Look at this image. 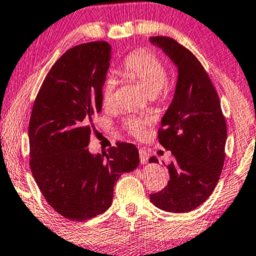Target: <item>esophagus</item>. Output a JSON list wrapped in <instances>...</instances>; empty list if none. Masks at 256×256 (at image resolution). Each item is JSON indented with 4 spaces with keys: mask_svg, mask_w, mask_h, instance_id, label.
I'll return each mask as SVG.
<instances>
[{
    "mask_svg": "<svg viewBox=\"0 0 256 256\" xmlns=\"http://www.w3.org/2000/svg\"><path fill=\"white\" fill-rule=\"evenodd\" d=\"M139 156H140V162H142V164H146L147 161H148V154H147L146 150H140Z\"/></svg>",
    "mask_w": 256,
    "mask_h": 256,
    "instance_id": "obj_1",
    "label": "esophagus"
}]
</instances>
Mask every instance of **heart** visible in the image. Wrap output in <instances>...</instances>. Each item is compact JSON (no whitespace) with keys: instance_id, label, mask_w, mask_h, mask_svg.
<instances>
[{"instance_id":"heart-1","label":"heart","mask_w":256,"mask_h":256,"mask_svg":"<svg viewBox=\"0 0 256 256\" xmlns=\"http://www.w3.org/2000/svg\"><path fill=\"white\" fill-rule=\"evenodd\" d=\"M123 74L130 80L138 82L152 98L162 95L167 81V70L159 58L146 50H139L130 54L124 61ZM116 80L108 78L103 84L102 100L104 106H111L116 94ZM126 128L132 134L140 136L142 124L140 120H128Z\"/></svg>"}]
</instances>
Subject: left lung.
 Masks as SVG:
<instances>
[{
    "instance_id": "left-lung-1",
    "label": "left lung",
    "mask_w": 256,
    "mask_h": 256,
    "mask_svg": "<svg viewBox=\"0 0 256 256\" xmlns=\"http://www.w3.org/2000/svg\"><path fill=\"white\" fill-rule=\"evenodd\" d=\"M178 67L174 97L161 120L159 142L174 160L167 166L169 181L150 200L168 212H189L214 192L225 160L228 128L220 100L198 59L168 37H150ZM150 162H158L156 156Z\"/></svg>"
}]
</instances>
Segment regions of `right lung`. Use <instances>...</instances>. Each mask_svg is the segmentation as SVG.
<instances>
[{"label":"right lung","mask_w":256,"mask_h":256,"mask_svg":"<svg viewBox=\"0 0 256 256\" xmlns=\"http://www.w3.org/2000/svg\"><path fill=\"white\" fill-rule=\"evenodd\" d=\"M110 60L106 42L68 50L46 75L32 108V175L48 203L73 222L104 214L112 203L118 178L139 164L133 144L118 142L103 154L88 150L90 123L102 109Z\"/></svg>","instance_id":"1"}]
</instances>
